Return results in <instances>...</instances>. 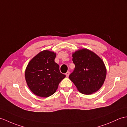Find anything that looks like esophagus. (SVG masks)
Masks as SVG:
<instances>
[{
	"mask_svg": "<svg viewBox=\"0 0 127 127\" xmlns=\"http://www.w3.org/2000/svg\"><path fill=\"white\" fill-rule=\"evenodd\" d=\"M69 73H70V72H69V71H67V72L65 73V75H66V77H69Z\"/></svg>",
	"mask_w": 127,
	"mask_h": 127,
	"instance_id": "obj_1",
	"label": "esophagus"
}]
</instances>
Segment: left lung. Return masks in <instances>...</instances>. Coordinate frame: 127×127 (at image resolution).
I'll use <instances>...</instances> for the list:
<instances>
[{"mask_svg":"<svg viewBox=\"0 0 127 127\" xmlns=\"http://www.w3.org/2000/svg\"><path fill=\"white\" fill-rule=\"evenodd\" d=\"M72 61L75 67L69 78L79 92L90 95L98 91L107 75L102 59L90 50L83 49L72 54Z\"/></svg>","mask_w":127,"mask_h":127,"instance_id":"left-lung-1","label":"left lung"}]
</instances>
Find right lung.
Here are the masks:
<instances>
[{
  "label": "right lung",
  "mask_w": 127,
  "mask_h": 127,
  "mask_svg": "<svg viewBox=\"0 0 127 127\" xmlns=\"http://www.w3.org/2000/svg\"><path fill=\"white\" fill-rule=\"evenodd\" d=\"M56 54L44 50L29 63L25 72L26 83L35 95L48 97L57 89L59 83L65 77L61 73L60 66L55 62Z\"/></svg>",
  "instance_id": "add662e5"
}]
</instances>
